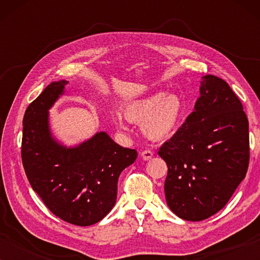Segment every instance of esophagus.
Segmentation results:
<instances>
[{
    "label": "esophagus",
    "instance_id": "obj_1",
    "mask_svg": "<svg viewBox=\"0 0 260 260\" xmlns=\"http://www.w3.org/2000/svg\"><path fill=\"white\" fill-rule=\"evenodd\" d=\"M141 156H142V158L144 159V161H149V159H150L152 156H154V152H152L151 150H149V149H147V150H143L141 152Z\"/></svg>",
    "mask_w": 260,
    "mask_h": 260
}]
</instances>
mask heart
I'll list each match as a JSON object with an SVG mask.
<instances>
[{
  "label": "heart",
  "mask_w": 260,
  "mask_h": 260,
  "mask_svg": "<svg viewBox=\"0 0 260 260\" xmlns=\"http://www.w3.org/2000/svg\"><path fill=\"white\" fill-rule=\"evenodd\" d=\"M183 105L180 97L172 92L149 95L124 108V116L134 123H141V129L148 138L163 140L175 133L182 118ZM118 129L124 125L118 117L113 118Z\"/></svg>",
  "instance_id": "1"
}]
</instances>
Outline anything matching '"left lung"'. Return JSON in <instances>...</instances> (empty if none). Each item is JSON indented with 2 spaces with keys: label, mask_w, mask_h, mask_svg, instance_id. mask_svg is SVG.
Returning <instances> with one entry per match:
<instances>
[{
  "label": "left lung",
  "mask_w": 260,
  "mask_h": 260,
  "mask_svg": "<svg viewBox=\"0 0 260 260\" xmlns=\"http://www.w3.org/2000/svg\"><path fill=\"white\" fill-rule=\"evenodd\" d=\"M243 104L219 77H202L194 111L158 155L168 166L167 205L183 220L214 215L245 179L250 161L248 120Z\"/></svg>",
  "instance_id": "8db88e82"
}]
</instances>
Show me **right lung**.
<instances>
[{
	"label": "right lung",
	"instance_id": "obj_1",
	"mask_svg": "<svg viewBox=\"0 0 260 260\" xmlns=\"http://www.w3.org/2000/svg\"><path fill=\"white\" fill-rule=\"evenodd\" d=\"M69 81H53L31 102L23 117L21 156L27 179L53 214L77 226L101 221L116 204L120 173L137 158L108 134L97 133L77 147L52 136L48 110Z\"/></svg>",
	"mask_w": 260,
	"mask_h": 260
}]
</instances>
